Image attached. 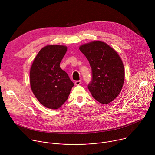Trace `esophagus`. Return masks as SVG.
Instances as JSON below:
<instances>
[{
  "label": "esophagus",
  "instance_id": "obj_1",
  "mask_svg": "<svg viewBox=\"0 0 155 155\" xmlns=\"http://www.w3.org/2000/svg\"><path fill=\"white\" fill-rule=\"evenodd\" d=\"M81 80H77V81H75V84L76 85H80V84H81Z\"/></svg>",
  "mask_w": 155,
  "mask_h": 155
}]
</instances>
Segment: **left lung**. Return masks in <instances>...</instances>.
Segmentation results:
<instances>
[{
  "label": "left lung",
  "instance_id": "obj_1",
  "mask_svg": "<svg viewBox=\"0 0 155 155\" xmlns=\"http://www.w3.org/2000/svg\"><path fill=\"white\" fill-rule=\"evenodd\" d=\"M90 62L92 80L87 86L93 97L107 104L120 94L124 80V69L118 54L107 43L94 41L79 48Z\"/></svg>",
  "mask_w": 155,
  "mask_h": 155
}]
</instances>
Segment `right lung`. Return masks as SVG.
<instances>
[{"label": "right lung", "instance_id": "obj_1", "mask_svg": "<svg viewBox=\"0 0 155 155\" xmlns=\"http://www.w3.org/2000/svg\"><path fill=\"white\" fill-rule=\"evenodd\" d=\"M67 47L50 45L41 48L30 71L31 90L40 102L48 108L57 109L67 101L74 83L60 68Z\"/></svg>", "mask_w": 155, "mask_h": 155}]
</instances>
